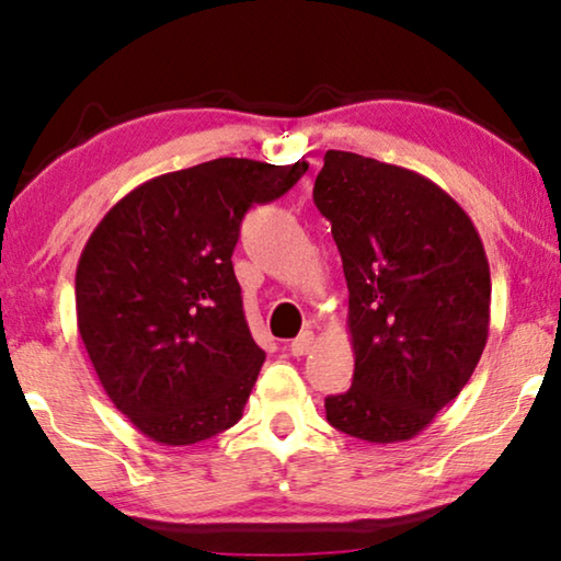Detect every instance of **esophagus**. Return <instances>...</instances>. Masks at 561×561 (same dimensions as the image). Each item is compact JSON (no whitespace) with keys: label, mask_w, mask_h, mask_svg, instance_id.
Wrapping results in <instances>:
<instances>
[{"label":"esophagus","mask_w":561,"mask_h":561,"mask_svg":"<svg viewBox=\"0 0 561 561\" xmlns=\"http://www.w3.org/2000/svg\"><path fill=\"white\" fill-rule=\"evenodd\" d=\"M311 344H313V334L311 332H301L296 336L294 342L288 344V352L294 357H304V355H309V350H311Z\"/></svg>","instance_id":"obj_1"}]
</instances>
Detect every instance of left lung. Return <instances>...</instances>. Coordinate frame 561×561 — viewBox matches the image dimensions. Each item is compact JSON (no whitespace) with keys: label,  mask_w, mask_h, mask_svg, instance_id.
<instances>
[{"label":"left lung","mask_w":561,"mask_h":561,"mask_svg":"<svg viewBox=\"0 0 561 561\" xmlns=\"http://www.w3.org/2000/svg\"><path fill=\"white\" fill-rule=\"evenodd\" d=\"M313 204L350 288L355 375L324 401L336 432L409 442L455 401L490 327V265L462 206L409 168L327 150Z\"/></svg>","instance_id":"left-lung-1"}]
</instances>
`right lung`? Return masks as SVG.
Masks as SVG:
<instances>
[{"label": "right lung", "mask_w": 561, "mask_h": 561, "mask_svg": "<svg viewBox=\"0 0 561 561\" xmlns=\"http://www.w3.org/2000/svg\"><path fill=\"white\" fill-rule=\"evenodd\" d=\"M306 171V160L217 158L145 181L91 232L76 267L79 334L106 396L148 439L186 447L242 419L265 352L232 252L244 214Z\"/></svg>", "instance_id": "obj_1"}]
</instances>
